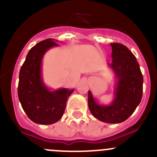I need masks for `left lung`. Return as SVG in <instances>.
Wrapping results in <instances>:
<instances>
[{"label": "left lung", "instance_id": "left-lung-1", "mask_svg": "<svg viewBox=\"0 0 157 157\" xmlns=\"http://www.w3.org/2000/svg\"><path fill=\"white\" fill-rule=\"evenodd\" d=\"M112 61L109 67L115 75L114 98L109 105H102L88 92V105L92 115L109 124L127 120L138 106L143 95V76L135 56L127 47L111 43Z\"/></svg>", "mask_w": 157, "mask_h": 157}]
</instances>
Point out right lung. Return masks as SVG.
I'll use <instances>...</instances> for the list:
<instances>
[{
    "label": "right lung",
    "mask_w": 157,
    "mask_h": 157,
    "mask_svg": "<svg viewBox=\"0 0 157 157\" xmlns=\"http://www.w3.org/2000/svg\"><path fill=\"white\" fill-rule=\"evenodd\" d=\"M57 40L48 39L29 50L19 75L18 97L22 108L36 124H52L64 114L67 99L74 89L52 90L44 83L42 59L50 48L58 46Z\"/></svg>",
    "instance_id": "obj_1"
}]
</instances>
